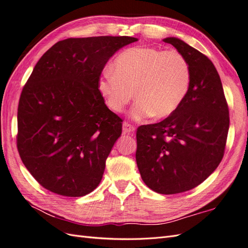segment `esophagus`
<instances>
[{
    "label": "esophagus",
    "instance_id": "1",
    "mask_svg": "<svg viewBox=\"0 0 248 248\" xmlns=\"http://www.w3.org/2000/svg\"><path fill=\"white\" fill-rule=\"evenodd\" d=\"M123 132L127 133V134H131L134 132V127L132 125H130L129 123H124L123 124Z\"/></svg>",
    "mask_w": 248,
    "mask_h": 248
}]
</instances>
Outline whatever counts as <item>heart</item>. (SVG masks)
Segmentation results:
<instances>
[{
	"mask_svg": "<svg viewBox=\"0 0 248 248\" xmlns=\"http://www.w3.org/2000/svg\"><path fill=\"white\" fill-rule=\"evenodd\" d=\"M190 79L189 63L179 51L136 46L116 58L112 70L103 71L98 90L112 111H122L134 92L138 99L131 109L134 119L150 115L162 119L181 106Z\"/></svg>",
	"mask_w": 248,
	"mask_h": 248,
	"instance_id": "1",
	"label": "heart"
}]
</instances>
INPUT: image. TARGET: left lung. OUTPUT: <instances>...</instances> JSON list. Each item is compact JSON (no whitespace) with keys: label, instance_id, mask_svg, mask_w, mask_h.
Segmentation results:
<instances>
[{"label":"left lung","instance_id":"obj_1","mask_svg":"<svg viewBox=\"0 0 248 248\" xmlns=\"http://www.w3.org/2000/svg\"><path fill=\"white\" fill-rule=\"evenodd\" d=\"M163 41L187 59L191 70L190 86L174 114L159 123L139 127L136 159L149 188L161 194H176L197 187L218 167L230 117L213 63L176 37Z\"/></svg>","mask_w":248,"mask_h":248}]
</instances>
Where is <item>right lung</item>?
I'll list each match as a JSON object with an SVG mask.
<instances>
[{
	"label": "right lung",
	"instance_id": "right-lung-1",
	"mask_svg": "<svg viewBox=\"0 0 248 248\" xmlns=\"http://www.w3.org/2000/svg\"><path fill=\"white\" fill-rule=\"evenodd\" d=\"M128 36L68 38L35 65L20 94L17 149L27 170L47 190L84 197L99 185L122 133V119L98 90L100 74Z\"/></svg>",
	"mask_w": 248,
	"mask_h": 248
}]
</instances>
